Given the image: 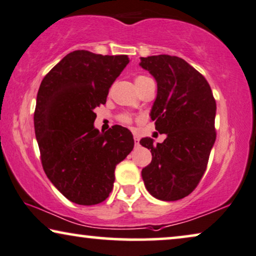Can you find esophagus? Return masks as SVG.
I'll use <instances>...</instances> for the list:
<instances>
[{"instance_id": "1", "label": "esophagus", "mask_w": 256, "mask_h": 256, "mask_svg": "<svg viewBox=\"0 0 256 256\" xmlns=\"http://www.w3.org/2000/svg\"><path fill=\"white\" fill-rule=\"evenodd\" d=\"M134 144H136V146L139 145V137L137 134H134Z\"/></svg>"}]
</instances>
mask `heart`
I'll return each mask as SVG.
<instances>
[{"label": "heart", "mask_w": 256, "mask_h": 256, "mask_svg": "<svg viewBox=\"0 0 256 256\" xmlns=\"http://www.w3.org/2000/svg\"><path fill=\"white\" fill-rule=\"evenodd\" d=\"M146 80H150V78H148L146 76H138L134 80V83H136V85H138V84H140L142 82H144ZM122 120L124 122H132V118L130 117V116H122Z\"/></svg>", "instance_id": "obj_1"}]
</instances>
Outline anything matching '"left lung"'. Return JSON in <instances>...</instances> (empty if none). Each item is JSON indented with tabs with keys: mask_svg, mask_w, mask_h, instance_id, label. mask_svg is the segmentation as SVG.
I'll use <instances>...</instances> for the list:
<instances>
[{
	"mask_svg": "<svg viewBox=\"0 0 256 256\" xmlns=\"http://www.w3.org/2000/svg\"><path fill=\"white\" fill-rule=\"evenodd\" d=\"M139 66L156 82L150 116L156 130L166 134L156 145L148 137L139 142L152 153L142 176L151 196L176 202L188 196L205 173L216 137V100L205 77L182 58L140 57Z\"/></svg>",
	"mask_w": 256,
	"mask_h": 256,
	"instance_id": "left-lung-1",
	"label": "left lung"
}]
</instances>
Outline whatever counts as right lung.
<instances>
[{
	"label": "right lung",
	"mask_w": 256,
	"mask_h": 256,
	"mask_svg": "<svg viewBox=\"0 0 256 256\" xmlns=\"http://www.w3.org/2000/svg\"><path fill=\"white\" fill-rule=\"evenodd\" d=\"M130 60L86 50L68 54L43 78L34 125L43 170L66 199L90 206L114 188V168L134 145L122 126L94 128V108L106 103L108 88Z\"/></svg>",
	"instance_id": "right-lung-1"
}]
</instances>
